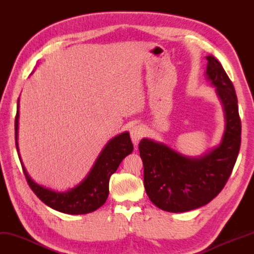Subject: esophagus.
<instances>
[{"label": "esophagus", "instance_id": "obj_1", "mask_svg": "<svg viewBox=\"0 0 254 254\" xmlns=\"http://www.w3.org/2000/svg\"><path fill=\"white\" fill-rule=\"evenodd\" d=\"M143 134H144V128L141 127L140 126L134 127L131 129V138H132V141H133L134 145L138 144V141L141 138V136H143Z\"/></svg>", "mask_w": 254, "mask_h": 254}]
</instances>
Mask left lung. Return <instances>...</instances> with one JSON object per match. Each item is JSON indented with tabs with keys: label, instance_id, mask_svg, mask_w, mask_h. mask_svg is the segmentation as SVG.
Wrapping results in <instances>:
<instances>
[{
	"label": "left lung",
	"instance_id": "1",
	"mask_svg": "<svg viewBox=\"0 0 254 254\" xmlns=\"http://www.w3.org/2000/svg\"><path fill=\"white\" fill-rule=\"evenodd\" d=\"M205 58V78L215 87L225 119L221 143L200 156H187L161 141H139L145 190L159 209L173 213L203 207L215 198L231 176L240 149L241 122L234 85L214 56Z\"/></svg>",
	"mask_w": 254,
	"mask_h": 254
}]
</instances>
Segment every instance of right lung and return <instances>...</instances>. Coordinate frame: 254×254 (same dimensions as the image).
<instances>
[{"instance_id":"right-lung-1","label":"right lung","mask_w":254,"mask_h":254,"mask_svg":"<svg viewBox=\"0 0 254 254\" xmlns=\"http://www.w3.org/2000/svg\"><path fill=\"white\" fill-rule=\"evenodd\" d=\"M19 98L17 102V114L15 118L16 148L29 186L39 199L50 208L66 214H86L97 210L106 202L109 194V180L121 161L133 151V144L128 132L118 134L108 140L90 172L78 185L67 190H55L35 182L26 170L18 147L19 128Z\"/></svg>"}]
</instances>
